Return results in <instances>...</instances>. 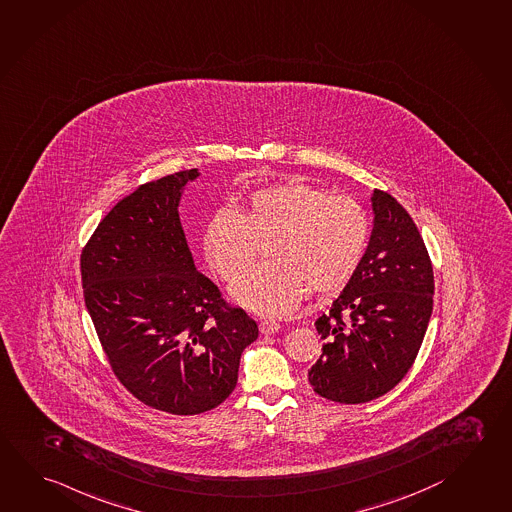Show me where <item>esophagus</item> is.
Masks as SVG:
<instances>
[{
    "mask_svg": "<svg viewBox=\"0 0 512 512\" xmlns=\"http://www.w3.org/2000/svg\"><path fill=\"white\" fill-rule=\"evenodd\" d=\"M279 326L278 321H274V319H261L260 321V332L263 335H272L276 334V332H279Z\"/></svg>",
    "mask_w": 512,
    "mask_h": 512,
    "instance_id": "34e87169",
    "label": "esophagus"
}]
</instances>
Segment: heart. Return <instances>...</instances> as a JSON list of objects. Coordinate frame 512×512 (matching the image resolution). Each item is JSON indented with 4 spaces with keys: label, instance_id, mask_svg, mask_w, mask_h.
Masks as SVG:
<instances>
[{
    "label": "heart",
    "instance_id": "1",
    "mask_svg": "<svg viewBox=\"0 0 512 512\" xmlns=\"http://www.w3.org/2000/svg\"><path fill=\"white\" fill-rule=\"evenodd\" d=\"M370 222L352 196L303 182L265 187L242 213L223 207L204 229V254L220 278H242L269 243L272 261L252 270L233 298L254 312L285 316L314 294L343 289L368 247Z\"/></svg>",
    "mask_w": 512,
    "mask_h": 512
}]
</instances>
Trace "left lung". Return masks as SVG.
<instances>
[{"label": "left lung", "instance_id": "1", "mask_svg": "<svg viewBox=\"0 0 512 512\" xmlns=\"http://www.w3.org/2000/svg\"><path fill=\"white\" fill-rule=\"evenodd\" d=\"M372 207L363 261L316 321L325 344L308 382L341 404L377 399L404 379L433 310V267L413 218L381 189L373 191Z\"/></svg>", "mask_w": 512, "mask_h": 512}]
</instances>
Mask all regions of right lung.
Here are the masks:
<instances>
[{
    "label": "right lung",
    "instance_id": "add662e5",
    "mask_svg": "<svg viewBox=\"0 0 512 512\" xmlns=\"http://www.w3.org/2000/svg\"><path fill=\"white\" fill-rule=\"evenodd\" d=\"M198 169L137 187L81 252L84 303L115 377L149 408L198 415L227 399L256 321L195 267L178 202Z\"/></svg>",
    "mask_w": 512,
    "mask_h": 512
}]
</instances>
